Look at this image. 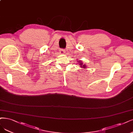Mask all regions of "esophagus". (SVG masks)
Here are the masks:
<instances>
[{
  "instance_id": "34e87169",
  "label": "esophagus",
  "mask_w": 133,
  "mask_h": 133,
  "mask_svg": "<svg viewBox=\"0 0 133 133\" xmlns=\"http://www.w3.org/2000/svg\"><path fill=\"white\" fill-rule=\"evenodd\" d=\"M60 53L62 54H64L65 53V51H64V49H62L61 51H60Z\"/></svg>"
}]
</instances>
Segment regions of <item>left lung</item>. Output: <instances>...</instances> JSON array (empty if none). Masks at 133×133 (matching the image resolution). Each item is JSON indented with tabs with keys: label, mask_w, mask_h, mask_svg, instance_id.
Returning a JSON list of instances; mask_svg holds the SVG:
<instances>
[{
	"label": "left lung",
	"mask_w": 133,
	"mask_h": 133,
	"mask_svg": "<svg viewBox=\"0 0 133 133\" xmlns=\"http://www.w3.org/2000/svg\"><path fill=\"white\" fill-rule=\"evenodd\" d=\"M78 63H79V65H81L80 67L81 68H84V69H86L87 67H86V64H83V63H82V62L81 61H78Z\"/></svg>",
	"instance_id": "obj_1"
}]
</instances>
